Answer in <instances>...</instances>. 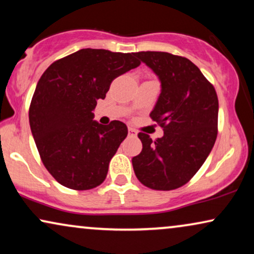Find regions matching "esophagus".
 <instances>
[{
	"instance_id": "esophagus-1",
	"label": "esophagus",
	"mask_w": 254,
	"mask_h": 254,
	"mask_svg": "<svg viewBox=\"0 0 254 254\" xmlns=\"http://www.w3.org/2000/svg\"><path fill=\"white\" fill-rule=\"evenodd\" d=\"M128 134L130 135V136H136L137 135V131L134 129V128H131V127H128Z\"/></svg>"
}]
</instances>
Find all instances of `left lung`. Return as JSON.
Wrapping results in <instances>:
<instances>
[{
	"label": "left lung",
	"mask_w": 254,
	"mask_h": 254,
	"mask_svg": "<svg viewBox=\"0 0 254 254\" xmlns=\"http://www.w3.org/2000/svg\"><path fill=\"white\" fill-rule=\"evenodd\" d=\"M134 55L161 82V95L150 117L164 130L155 141L138 133L142 151L131 159L135 176L149 189L176 190L199 171L216 141V91L189 59L166 52Z\"/></svg>",
	"instance_id": "obj_1"
}]
</instances>
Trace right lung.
<instances>
[{"label":"right lung","mask_w":254,"mask_h":254,"mask_svg":"<svg viewBox=\"0 0 254 254\" xmlns=\"http://www.w3.org/2000/svg\"><path fill=\"white\" fill-rule=\"evenodd\" d=\"M134 53L84 48L55 61L38 82L29 120L45 168L62 186L84 190L106 178L128 134L119 120H93L97 102L118 76L140 65Z\"/></svg>","instance_id":"1"}]
</instances>
